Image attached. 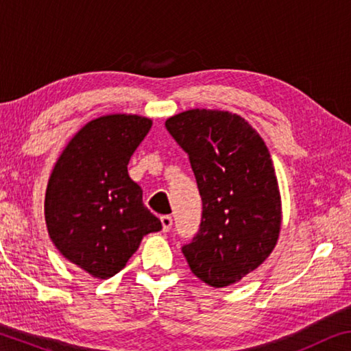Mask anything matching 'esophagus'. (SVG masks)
<instances>
[{"instance_id":"obj_1","label":"esophagus","mask_w":351,"mask_h":351,"mask_svg":"<svg viewBox=\"0 0 351 351\" xmlns=\"http://www.w3.org/2000/svg\"><path fill=\"white\" fill-rule=\"evenodd\" d=\"M161 224H162V230L169 232L171 224H173V219H171L170 215H164V216H161Z\"/></svg>"}]
</instances>
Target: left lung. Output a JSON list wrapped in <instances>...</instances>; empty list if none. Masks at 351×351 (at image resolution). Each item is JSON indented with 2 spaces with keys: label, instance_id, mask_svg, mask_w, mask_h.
Listing matches in <instances>:
<instances>
[{
  "label": "left lung",
  "instance_id": "1",
  "mask_svg": "<svg viewBox=\"0 0 351 351\" xmlns=\"http://www.w3.org/2000/svg\"><path fill=\"white\" fill-rule=\"evenodd\" d=\"M189 155L202 199L199 230L182 245L190 270L227 287L269 258L281 230V196L258 132L237 113L193 109L165 121Z\"/></svg>",
  "mask_w": 351,
  "mask_h": 351
}]
</instances>
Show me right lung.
Instances as JSON below:
<instances>
[{
  "label": "right lung",
  "instance_id": "right-lung-1",
  "mask_svg": "<svg viewBox=\"0 0 351 351\" xmlns=\"http://www.w3.org/2000/svg\"><path fill=\"white\" fill-rule=\"evenodd\" d=\"M150 127L138 114L93 119L72 138L50 175L44 204L50 239L93 278L117 275L143 237L162 228L127 171Z\"/></svg>",
  "mask_w": 351,
  "mask_h": 351
}]
</instances>
